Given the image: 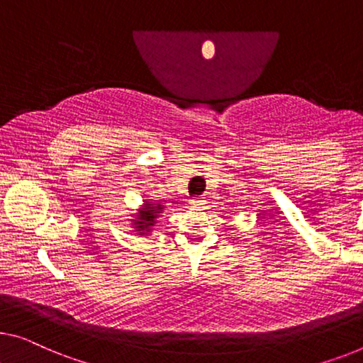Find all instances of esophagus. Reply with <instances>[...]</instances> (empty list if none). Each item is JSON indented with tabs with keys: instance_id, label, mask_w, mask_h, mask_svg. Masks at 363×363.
I'll use <instances>...</instances> for the list:
<instances>
[{
	"instance_id": "34e87169",
	"label": "esophagus",
	"mask_w": 363,
	"mask_h": 363,
	"mask_svg": "<svg viewBox=\"0 0 363 363\" xmlns=\"http://www.w3.org/2000/svg\"><path fill=\"white\" fill-rule=\"evenodd\" d=\"M191 203H192V207H203V205H205V197H194L191 200Z\"/></svg>"
}]
</instances>
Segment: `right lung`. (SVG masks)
Here are the masks:
<instances>
[{
    "mask_svg": "<svg viewBox=\"0 0 363 363\" xmlns=\"http://www.w3.org/2000/svg\"><path fill=\"white\" fill-rule=\"evenodd\" d=\"M160 210H161V205H158V207H151L150 203H147V207L140 212L138 220L133 221V223L137 225L135 228H138V231H143V230H148V226H153L156 213H158Z\"/></svg>",
    "mask_w": 363,
    "mask_h": 363,
    "instance_id": "obj_1",
    "label": "right lung"
}]
</instances>
